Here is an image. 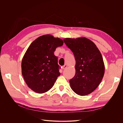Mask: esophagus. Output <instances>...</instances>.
<instances>
[{"mask_svg":"<svg viewBox=\"0 0 123 123\" xmlns=\"http://www.w3.org/2000/svg\"><path fill=\"white\" fill-rule=\"evenodd\" d=\"M67 67H68V66L67 65H64V66H62V69H63V70L65 69Z\"/></svg>","mask_w":123,"mask_h":123,"instance_id":"esophagus-1","label":"esophagus"}]
</instances>
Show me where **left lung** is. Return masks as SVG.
<instances>
[{
	"label": "left lung",
	"mask_w": 123,
	"mask_h": 123,
	"mask_svg": "<svg viewBox=\"0 0 123 123\" xmlns=\"http://www.w3.org/2000/svg\"><path fill=\"white\" fill-rule=\"evenodd\" d=\"M64 42L76 61L75 76L69 80L71 88L79 95L91 93L98 86L105 73L101 53L94 43L85 37L67 38Z\"/></svg>",
	"instance_id": "left-lung-1"
}]
</instances>
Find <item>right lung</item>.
<instances>
[{"mask_svg":"<svg viewBox=\"0 0 123 123\" xmlns=\"http://www.w3.org/2000/svg\"><path fill=\"white\" fill-rule=\"evenodd\" d=\"M63 43L62 39L48 34L36 38L28 48L21 62L22 74L33 91L43 93L53 86L61 74L54 52Z\"/></svg>","mask_w":123,"mask_h":123,"instance_id":"1","label":"right lung"}]
</instances>
